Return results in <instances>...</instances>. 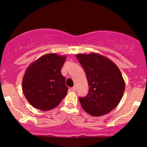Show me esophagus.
Listing matches in <instances>:
<instances>
[{"instance_id":"1","label":"esophagus","mask_w":147,"mask_h":147,"mask_svg":"<svg viewBox=\"0 0 147 147\" xmlns=\"http://www.w3.org/2000/svg\"><path fill=\"white\" fill-rule=\"evenodd\" d=\"M71 90H73V91H76V90H77V87H76L75 86H74L73 87L71 88Z\"/></svg>"}]
</instances>
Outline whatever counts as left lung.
Returning <instances> with one entry per match:
<instances>
[{"mask_svg":"<svg viewBox=\"0 0 147 147\" xmlns=\"http://www.w3.org/2000/svg\"><path fill=\"white\" fill-rule=\"evenodd\" d=\"M76 57L85 70L89 86L88 95L79 97L82 109L95 117L109 113L118 105L125 89L120 70L98 54H79Z\"/></svg>","mask_w":147,"mask_h":147,"instance_id":"left-lung-1","label":"left lung"}]
</instances>
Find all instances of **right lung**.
<instances>
[{"label":"right lung","mask_w":147,"mask_h":147,"mask_svg":"<svg viewBox=\"0 0 147 147\" xmlns=\"http://www.w3.org/2000/svg\"><path fill=\"white\" fill-rule=\"evenodd\" d=\"M66 57L47 54L30 64L23 79V92L34 107L45 111L57 107L66 95L68 88L61 75Z\"/></svg>","instance_id":"add662e5"}]
</instances>
